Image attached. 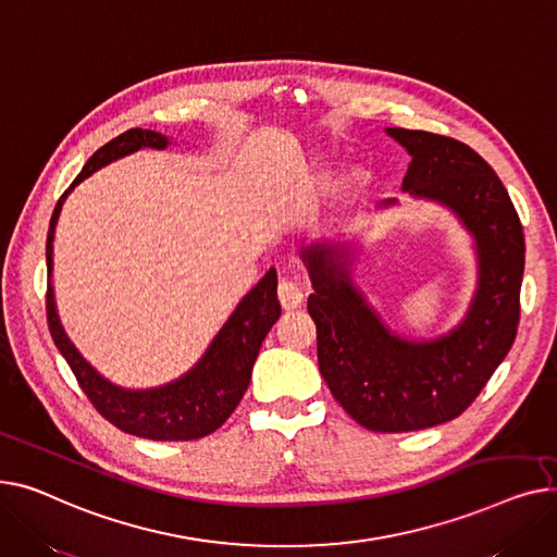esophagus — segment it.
I'll return each instance as SVG.
<instances>
[{
    "label": "esophagus",
    "instance_id": "esophagus-1",
    "mask_svg": "<svg viewBox=\"0 0 557 557\" xmlns=\"http://www.w3.org/2000/svg\"><path fill=\"white\" fill-rule=\"evenodd\" d=\"M278 299H281V306L285 310L299 308L304 304V289L299 287L297 281L281 278V283H278Z\"/></svg>",
    "mask_w": 557,
    "mask_h": 557
}]
</instances>
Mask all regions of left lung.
<instances>
[{
    "label": "left lung",
    "instance_id": "8db88e82",
    "mask_svg": "<svg viewBox=\"0 0 557 557\" xmlns=\"http://www.w3.org/2000/svg\"><path fill=\"white\" fill-rule=\"evenodd\" d=\"M386 135L411 157L403 190L451 211L476 253L466 317L445 335L407 339L355 285V249L339 240L301 247L314 287L308 312L317 323L319 371L355 422L391 434L461 416L504 362L519 323L524 232L506 186L470 146L424 129L386 127Z\"/></svg>",
    "mask_w": 557,
    "mask_h": 557
}]
</instances>
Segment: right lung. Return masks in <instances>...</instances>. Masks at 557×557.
<instances>
[{"mask_svg": "<svg viewBox=\"0 0 557 557\" xmlns=\"http://www.w3.org/2000/svg\"><path fill=\"white\" fill-rule=\"evenodd\" d=\"M171 144L173 141L166 135L152 133V129H127V133L108 141L103 148H98L87 159L72 186L62 193V198L53 209L47 236V321L53 344L58 346L60 355L67 359L85 396L114 428L150 441H195L215 432L234 413L240 398L245 396L260 344H263L272 325L281 317V304L276 297V270L272 268L245 294L205 355L195 362V367H190L177 380L152 388L119 386L87 362L62 329L51 285L55 224L70 193L91 173L101 171L121 157L133 154L141 148L166 150Z\"/></svg>", "mask_w": 557, "mask_h": 557, "instance_id": "obj_1", "label": "right lung"}]
</instances>
